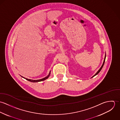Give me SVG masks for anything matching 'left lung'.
Instances as JSON below:
<instances>
[{
    "label": "left lung",
    "mask_w": 120,
    "mask_h": 120,
    "mask_svg": "<svg viewBox=\"0 0 120 120\" xmlns=\"http://www.w3.org/2000/svg\"><path fill=\"white\" fill-rule=\"evenodd\" d=\"M105 59H106V53H105V57H104V60H103V65H102V66H101V67L99 69V70H98V71L96 73V74L94 75H93L92 77H91V78H92L93 77H94V76H95L96 75H97V74H98L99 73V72L101 71V70H102V69L103 68V65H104V62H105Z\"/></svg>",
    "instance_id": "1"
}]
</instances>
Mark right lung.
I'll use <instances>...</instances> for the list:
<instances>
[{"mask_svg": "<svg viewBox=\"0 0 120 120\" xmlns=\"http://www.w3.org/2000/svg\"><path fill=\"white\" fill-rule=\"evenodd\" d=\"M50 73H51V71H49V75H48L47 77H45V78H43V79H37V80H33V79H28L25 78H24V77H22V76H21L22 78H24V79H26L27 80H28V81H30V82H41V81H42L45 80H46V79H48V78H49V77L50 75Z\"/></svg>", "mask_w": 120, "mask_h": 120, "instance_id": "add662e5", "label": "right lung"}]
</instances>
